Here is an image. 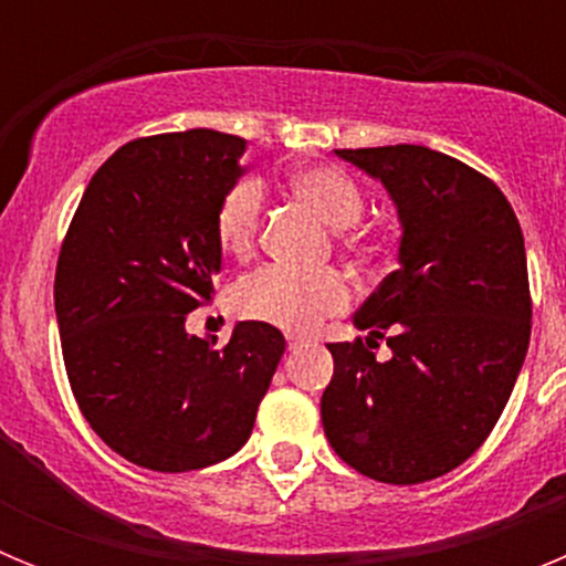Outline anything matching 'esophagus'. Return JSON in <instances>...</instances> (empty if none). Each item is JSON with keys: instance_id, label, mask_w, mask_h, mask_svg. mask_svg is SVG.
<instances>
[{"instance_id": "esophagus-1", "label": "esophagus", "mask_w": 566, "mask_h": 566, "mask_svg": "<svg viewBox=\"0 0 566 566\" xmlns=\"http://www.w3.org/2000/svg\"><path fill=\"white\" fill-rule=\"evenodd\" d=\"M286 339H289V348H294V345H300V343H303V334H294V332H289V334H286Z\"/></svg>"}]
</instances>
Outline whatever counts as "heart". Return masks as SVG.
<instances>
[{
	"label": "heart",
	"mask_w": 566,
	"mask_h": 566,
	"mask_svg": "<svg viewBox=\"0 0 566 566\" xmlns=\"http://www.w3.org/2000/svg\"><path fill=\"white\" fill-rule=\"evenodd\" d=\"M289 184L328 227L348 229L363 218V192L345 169L314 164L292 172ZM263 201L266 192L258 178H240L223 192L214 212V238L223 252L238 260L252 254L263 218ZM339 240L352 252L365 249L359 232H339ZM232 303L240 317L289 328V332H312L326 317L348 308L352 286L334 269L294 272L283 266H263L240 280L232 292Z\"/></svg>",
	"instance_id": "b5f03b06"
}]
</instances>
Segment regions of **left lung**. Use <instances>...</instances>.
<instances>
[{"label":"left lung","instance_id":"obj_1","mask_svg":"<svg viewBox=\"0 0 566 566\" xmlns=\"http://www.w3.org/2000/svg\"><path fill=\"white\" fill-rule=\"evenodd\" d=\"M337 155L385 184L402 238L399 269L354 314L368 337L328 345L323 428L363 476L431 482L482 448L522 371L533 326L522 227L502 189L451 155L417 144Z\"/></svg>","mask_w":566,"mask_h":566}]
</instances>
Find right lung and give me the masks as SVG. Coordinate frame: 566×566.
Segmentation results:
<instances>
[{
  "instance_id": "obj_1",
  "label": "right lung",
  "mask_w": 566,
  "mask_h": 566,
  "mask_svg": "<svg viewBox=\"0 0 566 566\" xmlns=\"http://www.w3.org/2000/svg\"><path fill=\"white\" fill-rule=\"evenodd\" d=\"M240 135L187 129L135 138L96 169L56 263V319L78 411L138 468L223 462L254 428L286 339L238 323L229 343L187 334L214 297V212L240 178Z\"/></svg>"
}]
</instances>
